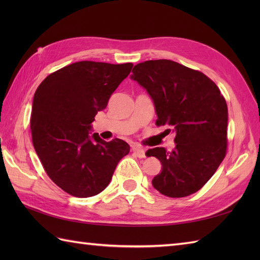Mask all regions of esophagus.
Masks as SVG:
<instances>
[{"instance_id":"esophagus-1","label":"esophagus","mask_w":260,"mask_h":260,"mask_svg":"<svg viewBox=\"0 0 260 260\" xmlns=\"http://www.w3.org/2000/svg\"><path fill=\"white\" fill-rule=\"evenodd\" d=\"M132 150H133V153L135 154V155H136L137 157H140V158L145 157V151L143 150L142 147H139V146H133V148H132Z\"/></svg>"}]
</instances>
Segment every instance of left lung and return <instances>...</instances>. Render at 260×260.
I'll list each match as a JSON object with an SVG mask.
<instances>
[{"label":"left lung","instance_id":"8db88e82","mask_svg":"<svg viewBox=\"0 0 260 260\" xmlns=\"http://www.w3.org/2000/svg\"><path fill=\"white\" fill-rule=\"evenodd\" d=\"M131 79L152 98L156 125L173 126L175 147L151 148L161 173L152 184L163 196L183 198L211 179L227 151L228 108L214 82L200 71L172 60H148L136 64Z\"/></svg>","mask_w":260,"mask_h":260}]
</instances>
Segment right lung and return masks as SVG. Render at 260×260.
Instances as JSON below:
<instances>
[{
  "label": "right lung",
  "instance_id": "1",
  "mask_svg": "<svg viewBox=\"0 0 260 260\" xmlns=\"http://www.w3.org/2000/svg\"><path fill=\"white\" fill-rule=\"evenodd\" d=\"M133 63L79 61L43 80L33 97L32 142L43 169L60 189L88 198L106 187L118 162L129 153L119 139L91 134V123Z\"/></svg>",
  "mask_w": 260,
  "mask_h": 260
}]
</instances>
